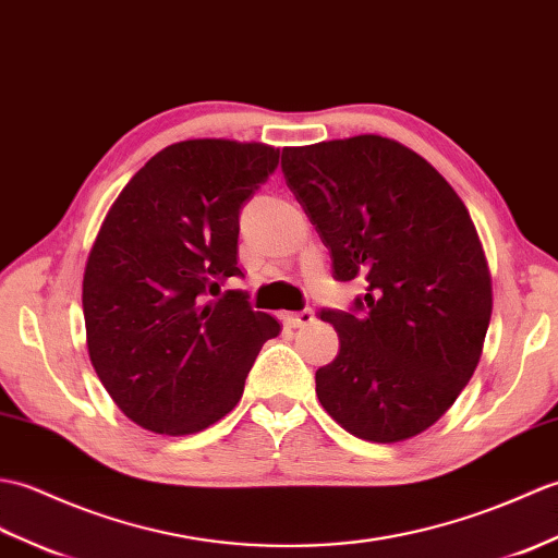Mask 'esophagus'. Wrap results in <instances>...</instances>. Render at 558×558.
<instances>
[{
	"instance_id": "esophagus-1",
	"label": "esophagus",
	"mask_w": 558,
	"mask_h": 558,
	"mask_svg": "<svg viewBox=\"0 0 558 558\" xmlns=\"http://www.w3.org/2000/svg\"><path fill=\"white\" fill-rule=\"evenodd\" d=\"M283 319H287V325H289V327L299 329V327L313 325L315 313L311 311V307H305V311H299V313H287V315H283Z\"/></svg>"
}]
</instances>
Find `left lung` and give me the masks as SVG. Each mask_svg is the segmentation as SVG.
<instances>
[{
	"instance_id": "8db88e82",
	"label": "left lung",
	"mask_w": 558,
	"mask_h": 558,
	"mask_svg": "<svg viewBox=\"0 0 558 558\" xmlns=\"http://www.w3.org/2000/svg\"><path fill=\"white\" fill-rule=\"evenodd\" d=\"M281 171L333 279L367 291L349 313H319L339 333V355L315 373L319 403L367 441L420 435L473 377L489 327L473 219L435 167L381 135L283 147Z\"/></svg>"
}]
</instances>
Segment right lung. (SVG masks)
<instances>
[{"label":"right lung","instance_id":"right-lung-1","mask_svg":"<svg viewBox=\"0 0 558 558\" xmlns=\"http://www.w3.org/2000/svg\"><path fill=\"white\" fill-rule=\"evenodd\" d=\"M279 165L263 143L183 141L135 174L97 233L83 315L97 377L133 423L193 435L239 403L279 322L227 289L239 217Z\"/></svg>","mask_w":558,"mask_h":558}]
</instances>
